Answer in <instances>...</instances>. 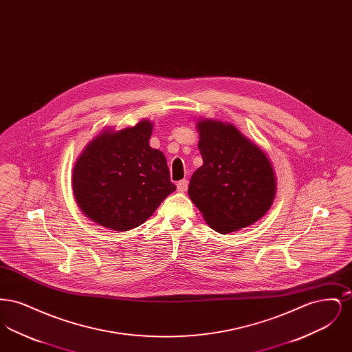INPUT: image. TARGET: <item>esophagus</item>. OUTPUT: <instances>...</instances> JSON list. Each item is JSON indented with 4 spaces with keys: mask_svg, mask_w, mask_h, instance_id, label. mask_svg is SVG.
<instances>
[{
    "mask_svg": "<svg viewBox=\"0 0 352 352\" xmlns=\"http://www.w3.org/2000/svg\"><path fill=\"white\" fill-rule=\"evenodd\" d=\"M187 187H188L187 179H182V181H179V182L177 184V188H178V191H181V192H184V191L187 190Z\"/></svg>",
    "mask_w": 352,
    "mask_h": 352,
    "instance_id": "1",
    "label": "esophagus"
}]
</instances>
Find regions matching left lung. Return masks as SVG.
Returning <instances> with one entry per match:
<instances>
[{"label":"left lung","instance_id":"left-lung-1","mask_svg":"<svg viewBox=\"0 0 352 352\" xmlns=\"http://www.w3.org/2000/svg\"><path fill=\"white\" fill-rule=\"evenodd\" d=\"M198 131L203 165L190 179L191 201L219 234L251 226L274 199L276 178L268 157L231 124L204 120Z\"/></svg>","mask_w":352,"mask_h":352}]
</instances>
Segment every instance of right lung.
<instances>
[{
	"mask_svg": "<svg viewBox=\"0 0 352 352\" xmlns=\"http://www.w3.org/2000/svg\"><path fill=\"white\" fill-rule=\"evenodd\" d=\"M144 120L91 141L72 173L74 195L84 214L102 227L128 231L151 218L175 190L162 151L149 146Z\"/></svg>",
	"mask_w": 352,
	"mask_h": 352,
	"instance_id": "obj_1",
	"label": "right lung"
}]
</instances>
